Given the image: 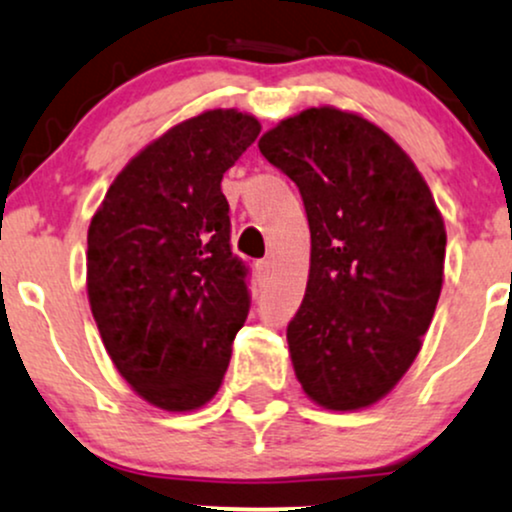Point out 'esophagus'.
Returning a JSON list of instances; mask_svg holds the SVG:
<instances>
[{"instance_id": "1", "label": "esophagus", "mask_w": 512, "mask_h": 512, "mask_svg": "<svg viewBox=\"0 0 512 512\" xmlns=\"http://www.w3.org/2000/svg\"><path fill=\"white\" fill-rule=\"evenodd\" d=\"M257 272H260L262 276L274 274V260H260V262H257Z\"/></svg>"}]
</instances>
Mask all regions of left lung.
Instances as JSON below:
<instances>
[{
  "instance_id": "1",
  "label": "left lung",
  "mask_w": 512,
  "mask_h": 512,
  "mask_svg": "<svg viewBox=\"0 0 512 512\" xmlns=\"http://www.w3.org/2000/svg\"><path fill=\"white\" fill-rule=\"evenodd\" d=\"M257 146L308 214V286L286 330L298 383L325 409L370 407L436 313L448 240L436 199L390 134L332 105L286 117Z\"/></svg>"
}]
</instances>
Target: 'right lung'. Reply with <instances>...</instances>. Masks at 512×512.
I'll return each mask as SVG.
<instances>
[{"label":"right lung","mask_w":512,"mask_h":512,"mask_svg":"<svg viewBox=\"0 0 512 512\" xmlns=\"http://www.w3.org/2000/svg\"><path fill=\"white\" fill-rule=\"evenodd\" d=\"M260 129L233 108L170 127L117 173L88 226L93 320L122 378L158 409L192 411L219 392L248 317L221 180Z\"/></svg>","instance_id":"add662e5"}]
</instances>
